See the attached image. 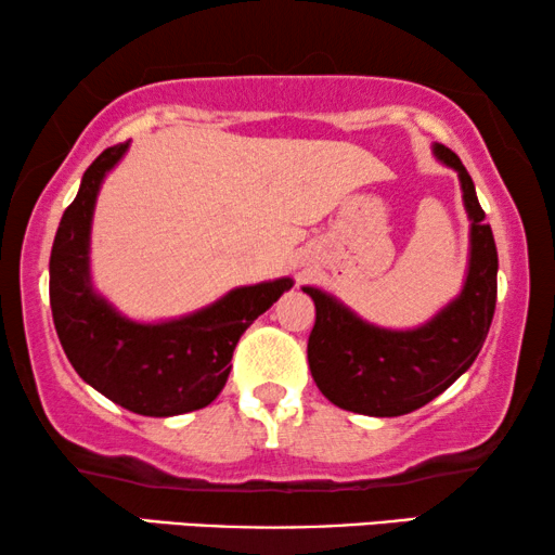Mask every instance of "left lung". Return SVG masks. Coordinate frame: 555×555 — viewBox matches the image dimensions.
Returning a JSON list of instances; mask_svg holds the SVG:
<instances>
[{
  "label": "left lung",
  "mask_w": 555,
  "mask_h": 555,
  "mask_svg": "<svg viewBox=\"0 0 555 555\" xmlns=\"http://www.w3.org/2000/svg\"><path fill=\"white\" fill-rule=\"evenodd\" d=\"M439 162L457 171L469 217V264L462 293L420 328L389 331L361 321L351 308L302 287L315 302L308 338L310 374L323 397L346 412L401 416L457 382L488 338L498 300V249L475 184L460 156L435 143Z\"/></svg>",
  "instance_id": "1"
}]
</instances>
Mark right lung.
Returning a JSON list of instances; mask_svg holds the SVG:
<instances>
[{
  "mask_svg": "<svg viewBox=\"0 0 555 555\" xmlns=\"http://www.w3.org/2000/svg\"><path fill=\"white\" fill-rule=\"evenodd\" d=\"M128 151L105 149L82 173L60 219L50 255V308L67 361L82 382L143 416H177L211 404L224 389L242 333L285 291L291 278L234 287L211 306L164 323L120 315L90 280V224L101 184Z\"/></svg>",
  "mask_w": 555,
  "mask_h": 555,
  "instance_id": "right-lung-1",
  "label": "right lung"
}]
</instances>
